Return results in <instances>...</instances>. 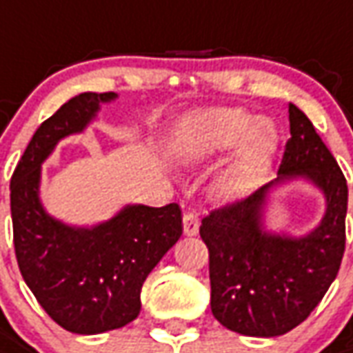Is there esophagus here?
<instances>
[{"mask_svg":"<svg viewBox=\"0 0 353 353\" xmlns=\"http://www.w3.org/2000/svg\"><path fill=\"white\" fill-rule=\"evenodd\" d=\"M200 221H199V215L194 214V212H187L183 215V232L187 236H194L196 232H199Z\"/></svg>","mask_w":353,"mask_h":353,"instance_id":"esophagus-1","label":"esophagus"}]
</instances>
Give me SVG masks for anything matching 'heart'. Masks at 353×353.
Instances as JSON below:
<instances>
[{
	"instance_id": "b5f03b06",
	"label": "heart",
	"mask_w": 353,
	"mask_h": 353,
	"mask_svg": "<svg viewBox=\"0 0 353 353\" xmlns=\"http://www.w3.org/2000/svg\"><path fill=\"white\" fill-rule=\"evenodd\" d=\"M187 147L196 157L225 153L242 143L240 153L217 179L229 199L244 196L265 174L278 149V130L270 121H257L244 109H214L200 113L187 128Z\"/></svg>"
}]
</instances>
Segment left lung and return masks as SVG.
<instances>
[{
  "instance_id": "8db88e82",
  "label": "left lung",
  "mask_w": 353,
  "mask_h": 353,
  "mask_svg": "<svg viewBox=\"0 0 353 353\" xmlns=\"http://www.w3.org/2000/svg\"><path fill=\"white\" fill-rule=\"evenodd\" d=\"M289 132L278 177L212 210L200 225L210 253L212 312L221 325L248 336H278L303 323L336 278L346 248V177L310 119L293 103ZM299 175L326 192L324 221L296 241L268 235L260 229L265 192Z\"/></svg>"
}]
</instances>
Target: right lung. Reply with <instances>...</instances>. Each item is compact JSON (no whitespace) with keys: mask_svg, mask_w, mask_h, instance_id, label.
I'll return each instance as SVG.
<instances>
[{"mask_svg":"<svg viewBox=\"0 0 353 353\" xmlns=\"http://www.w3.org/2000/svg\"><path fill=\"white\" fill-rule=\"evenodd\" d=\"M115 92L73 96L43 121L11 177L12 242L22 278L65 331L98 334L138 318L141 285L176 244L181 210L126 206L94 229H72L45 214L37 191L41 162L58 139L81 132Z\"/></svg>","mask_w":353,"mask_h":353,"instance_id":"right-lung-1","label":"right lung"}]
</instances>
